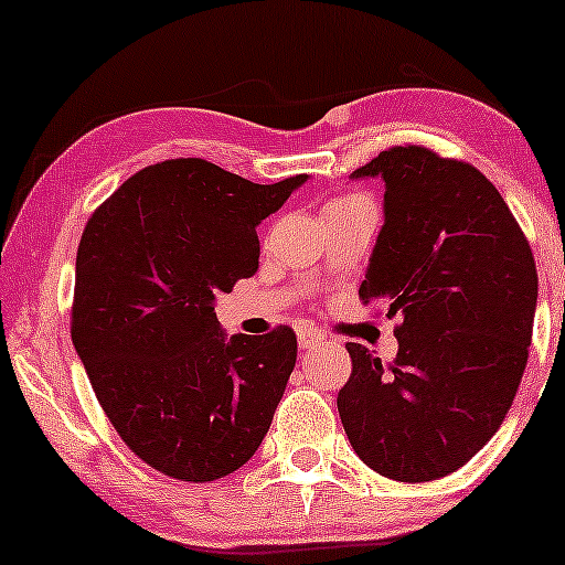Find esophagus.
<instances>
[{
  "mask_svg": "<svg viewBox=\"0 0 565 565\" xmlns=\"http://www.w3.org/2000/svg\"><path fill=\"white\" fill-rule=\"evenodd\" d=\"M323 342V334L319 329L313 327H300L298 331V344L300 350H313V347H319Z\"/></svg>",
  "mask_w": 565,
  "mask_h": 565,
  "instance_id": "34e87169",
  "label": "esophagus"
}]
</instances>
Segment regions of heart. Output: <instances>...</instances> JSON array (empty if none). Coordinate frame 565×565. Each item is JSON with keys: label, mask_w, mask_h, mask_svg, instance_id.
Wrapping results in <instances>:
<instances>
[{"label": "heart", "mask_w": 565, "mask_h": 565, "mask_svg": "<svg viewBox=\"0 0 565 565\" xmlns=\"http://www.w3.org/2000/svg\"><path fill=\"white\" fill-rule=\"evenodd\" d=\"M358 203H367V200L365 198H358V195H347V198L331 200L327 207H350V205H358Z\"/></svg>", "instance_id": "obj_1"}]
</instances>
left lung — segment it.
I'll return each instance as SVG.
<instances>
[{
  "instance_id": "1",
  "label": "left lung",
  "mask_w": 565,
  "mask_h": 565,
  "mask_svg": "<svg viewBox=\"0 0 565 565\" xmlns=\"http://www.w3.org/2000/svg\"><path fill=\"white\" fill-rule=\"evenodd\" d=\"M360 177L385 182L362 303L396 327L391 365L350 342L337 406L354 452L385 478L437 481L466 466L520 388L537 306L535 257L499 190L473 164L393 146Z\"/></svg>"
}]
</instances>
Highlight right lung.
<instances>
[{
	"label": "right lung",
	"instance_id": "1",
	"mask_svg": "<svg viewBox=\"0 0 565 565\" xmlns=\"http://www.w3.org/2000/svg\"><path fill=\"white\" fill-rule=\"evenodd\" d=\"M308 174L257 184L169 159L120 184L76 249L72 342L122 443L177 481L257 452L296 367L290 327L223 334L215 296L259 267L257 226Z\"/></svg>",
	"mask_w": 565,
	"mask_h": 565
}]
</instances>
